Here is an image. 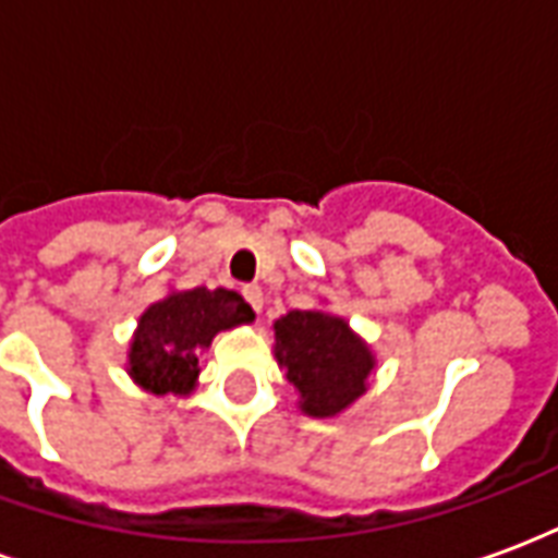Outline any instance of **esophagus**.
<instances>
[{
  "label": "esophagus",
  "instance_id": "obj_1",
  "mask_svg": "<svg viewBox=\"0 0 558 558\" xmlns=\"http://www.w3.org/2000/svg\"><path fill=\"white\" fill-rule=\"evenodd\" d=\"M242 295H244V302L251 304L256 314L263 311V290H259V287H244Z\"/></svg>",
  "mask_w": 558,
  "mask_h": 558
}]
</instances>
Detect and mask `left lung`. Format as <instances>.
I'll list each match as a JSON object with an SVG mask.
<instances>
[{
	"label": "left lung",
	"instance_id": "1",
	"mask_svg": "<svg viewBox=\"0 0 558 558\" xmlns=\"http://www.w3.org/2000/svg\"><path fill=\"white\" fill-rule=\"evenodd\" d=\"M275 355L299 407L314 418H331L367 391L374 352L343 316L326 311H290L275 323Z\"/></svg>",
	"mask_w": 558,
	"mask_h": 558
}]
</instances>
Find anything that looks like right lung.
Instances as JSON below:
<instances>
[{"label": "right lung", "instance_id": "right-lung-1", "mask_svg": "<svg viewBox=\"0 0 558 558\" xmlns=\"http://www.w3.org/2000/svg\"><path fill=\"white\" fill-rule=\"evenodd\" d=\"M254 323V311L239 292L196 290L170 292L148 304L128 350V374L151 395H191L199 376V352L218 331Z\"/></svg>", "mask_w": 558, "mask_h": 558}]
</instances>
